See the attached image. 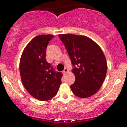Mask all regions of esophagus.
I'll use <instances>...</instances> for the list:
<instances>
[{
    "label": "esophagus",
    "mask_w": 127,
    "mask_h": 127,
    "mask_svg": "<svg viewBox=\"0 0 127 127\" xmlns=\"http://www.w3.org/2000/svg\"><path fill=\"white\" fill-rule=\"evenodd\" d=\"M68 72V68H65L64 70H63V75H65V74L67 73Z\"/></svg>",
    "instance_id": "esophagus-1"
}]
</instances>
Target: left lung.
Masks as SVG:
<instances>
[{
	"mask_svg": "<svg viewBox=\"0 0 127 127\" xmlns=\"http://www.w3.org/2000/svg\"><path fill=\"white\" fill-rule=\"evenodd\" d=\"M59 37L74 66L72 72L75 76V82L70 86L73 93L80 98L93 95L101 87L107 70L101 48L87 36L60 34Z\"/></svg>",
	"mask_w": 127,
	"mask_h": 127,
	"instance_id": "obj_1",
	"label": "left lung"
}]
</instances>
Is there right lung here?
Returning <instances> with one entry per match:
<instances>
[{
  "label": "right lung",
  "mask_w": 127,
  "mask_h": 127,
  "mask_svg": "<svg viewBox=\"0 0 127 127\" xmlns=\"http://www.w3.org/2000/svg\"><path fill=\"white\" fill-rule=\"evenodd\" d=\"M52 34H41L32 39L20 62L21 81L32 97L47 101L55 96L62 84V73L54 70L46 60V49Z\"/></svg>",
  "instance_id": "add662e5"
}]
</instances>
